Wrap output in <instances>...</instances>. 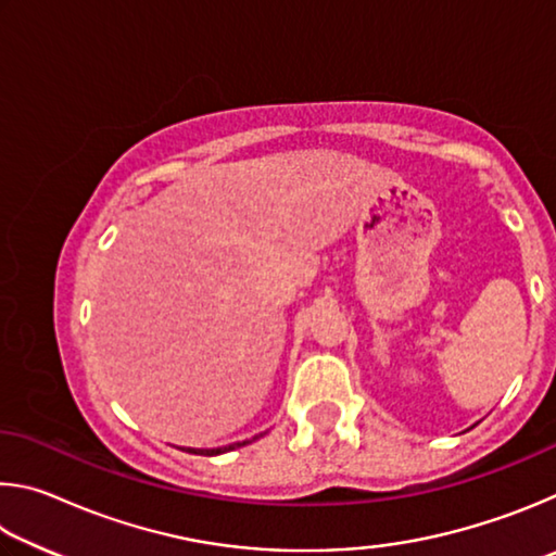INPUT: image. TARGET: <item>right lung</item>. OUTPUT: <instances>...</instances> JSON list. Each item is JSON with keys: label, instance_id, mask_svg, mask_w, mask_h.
<instances>
[{"label": "right lung", "instance_id": "1", "mask_svg": "<svg viewBox=\"0 0 556 556\" xmlns=\"http://www.w3.org/2000/svg\"><path fill=\"white\" fill-rule=\"evenodd\" d=\"M257 439V437H255ZM252 439V441H255ZM244 444H250V441H240V444H230V446H220V448H184V451H188V454H201V456H215V454H225V451H232V448H238V446H244Z\"/></svg>", "mask_w": 556, "mask_h": 556}]
</instances>
